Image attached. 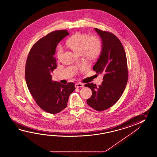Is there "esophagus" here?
<instances>
[{"label": "esophagus", "instance_id": "obj_1", "mask_svg": "<svg viewBox=\"0 0 157 157\" xmlns=\"http://www.w3.org/2000/svg\"><path fill=\"white\" fill-rule=\"evenodd\" d=\"M84 86V85H83V83H76V85H75V87H76V88H79V87H82Z\"/></svg>", "mask_w": 157, "mask_h": 157}]
</instances>
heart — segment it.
<instances>
[{
	"label": "heart",
	"instance_id": "obj_1",
	"mask_svg": "<svg viewBox=\"0 0 157 157\" xmlns=\"http://www.w3.org/2000/svg\"><path fill=\"white\" fill-rule=\"evenodd\" d=\"M68 47L78 55L83 54L87 60L93 61L100 56L102 51V43L97 36H90L86 33H76L66 41ZM63 49L58 47L56 50V58L60 60Z\"/></svg>",
	"mask_w": 157,
	"mask_h": 157
}]
</instances>
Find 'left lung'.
Instances as JSON below:
<instances>
[{"mask_svg": "<svg viewBox=\"0 0 157 157\" xmlns=\"http://www.w3.org/2000/svg\"><path fill=\"white\" fill-rule=\"evenodd\" d=\"M103 43L100 57L94 66L93 70L103 75V81L99 86L88 83L92 95L87 103L97 111L106 110L120 99L128 80L127 58L120 40L113 33L95 28Z\"/></svg>", "mask_w": 157, "mask_h": 157, "instance_id": "1", "label": "left lung"}]
</instances>
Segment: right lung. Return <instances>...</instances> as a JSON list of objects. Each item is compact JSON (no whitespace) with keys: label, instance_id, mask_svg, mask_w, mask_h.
Here are the masks:
<instances>
[{"label":"right lung","instance_id":"right-lung-1","mask_svg":"<svg viewBox=\"0 0 157 157\" xmlns=\"http://www.w3.org/2000/svg\"><path fill=\"white\" fill-rule=\"evenodd\" d=\"M69 35L66 30L50 33L34 44L30 49L25 66L27 86L36 103L49 113H59L67 107L75 83L67 85L53 81L51 73L57 65L53 57L57 44Z\"/></svg>","mask_w":157,"mask_h":157}]
</instances>
